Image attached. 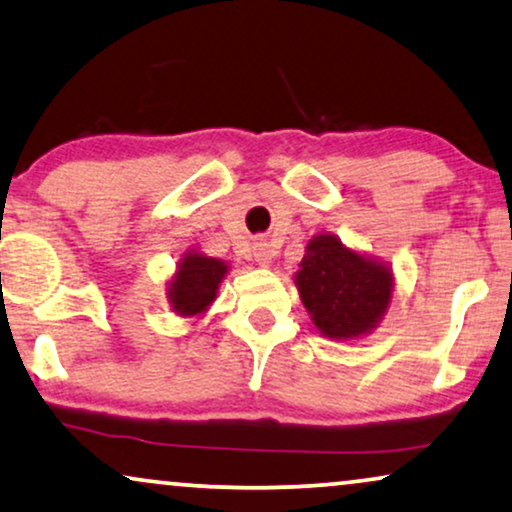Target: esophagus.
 <instances>
[{
	"label": "esophagus",
	"instance_id": "esophagus-1",
	"mask_svg": "<svg viewBox=\"0 0 512 512\" xmlns=\"http://www.w3.org/2000/svg\"><path fill=\"white\" fill-rule=\"evenodd\" d=\"M254 256H256V263L261 265V268H270L272 256H275V249H272L270 242H258L254 249Z\"/></svg>",
	"mask_w": 512,
	"mask_h": 512
}]
</instances>
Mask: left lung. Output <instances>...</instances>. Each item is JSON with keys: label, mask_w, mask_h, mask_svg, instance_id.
I'll use <instances>...</instances> for the list:
<instances>
[{"label": "left lung", "mask_w": 512, "mask_h": 512, "mask_svg": "<svg viewBox=\"0 0 512 512\" xmlns=\"http://www.w3.org/2000/svg\"><path fill=\"white\" fill-rule=\"evenodd\" d=\"M296 289L324 338L347 342L373 333L394 298V270L380 258L319 233L298 263Z\"/></svg>", "instance_id": "1"}]
</instances>
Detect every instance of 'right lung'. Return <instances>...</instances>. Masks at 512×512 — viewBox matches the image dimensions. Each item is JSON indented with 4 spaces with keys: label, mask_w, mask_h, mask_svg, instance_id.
Returning a JSON list of instances; mask_svg holds the SVG:
<instances>
[{
    "label": "right lung",
    "mask_w": 512,
    "mask_h": 512,
    "mask_svg": "<svg viewBox=\"0 0 512 512\" xmlns=\"http://www.w3.org/2000/svg\"><path fill=\"white\" fill-rule=\"evenodd\" d=\"M228 270L230 265L221 258H212L198 249L184 251L167 282L170 310L177 317L200 319L219 298V286Z\"/></svg>",
    "instance_id": "add662e5"
}]
</instances>
